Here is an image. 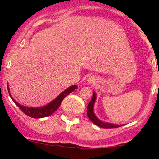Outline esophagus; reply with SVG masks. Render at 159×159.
I'll list each match as a JSON object with an SVG mask.
<instances>
[{
    "instance_id": "obj_1",
    "label": "esophagus",
    "mask_w": 159,
    "mask_h": 159,
    "mask_svg": "<svg viewBox=\"0 0 159 159\" xmlns=\"http://www.w3.org/2000/svg\"><path fill=\"white\" fill-rule=\"evenodd\" d=\"M86 81L89 84H95L98 82V78L94 75H91V76L88 77Z\"/></svg>"
}]
</instances>
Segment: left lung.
Segmentation results:
<instances>
[{
    "label": "left lung",
    "mask_w": 159,
    "mask_h": 159,
    "mask_svg": "<svg viewBox=\"0 0 159 159\" xmlns=\"http://www.w3.org/2000/svg\"><path fill=\"white\" fill-rule=\"evenodd\" d=\"M96 101V94L94 91H93V96L92 98H91V102H89V105H88L87 108V115L88 117L94 125L99 126L101 128H103V129H111V128H118L122 126L123 125H117V124H113V123H109V122H105V121H102L98 118L95 115L94 111V103H95Z\"/></svg>",
    "instance_id": "1"
}]
</instances>
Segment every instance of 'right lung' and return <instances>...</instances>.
Instances as JSON below:
<instances>
[{
	"instance_id": "1",
	"label": "right lung",
	"mask_w": 159,
	"mask_h": 159,
	"mask_svg": "<svg viewBox=\"0 0 159 159\" xmlns=\"http://www.w3.org/2000/svg\"><path fill=\"white\" fill-rule=\"evenodd\" d=\"M77 88H78V86L75 85V84L72 86H70L68 89H65V91H62L55 99H54L52 102L47 104L46 105H44V106L41 107H38V108H32V107L24 106V105H21L20 104L17 103V102L13 98L12 96H11L10 90H9L8 84H7V89H8L9 94H10L11 99H12V100L14 101V103L16 104V105H17V106L18 107L25 115L34 118H44V117H48L49 116V115H52V114L58 108V107L60 106L61 103L62 102L63 99L65 98L67 95H68L70 93H71L72 91H75Z\"/></svg>"
}]
</instances>
